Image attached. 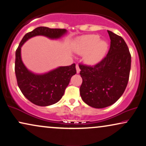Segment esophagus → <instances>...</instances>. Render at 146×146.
<instances>
[{"instance_id": "obj_1", "label": "esophagus", "mask_w": 146, "mask_h": 146, "mask_svg": "<svg viewBox=\"0 0 146 146\" xmlns=\"http://www.w3.org/2000/svg\"><path fill=\"white\" fill-rule=\"evenodd\" d=\"M76 69H77V73H79V72H80V68H79L78 64H77L76 65Z\"/></svg>"}]
</instances>
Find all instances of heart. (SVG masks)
<instances>
[{
	"mask_svg": "<svg viewBox=\"0 0 146 146\" xmlns=\"http://www.w3.org/2000/svg\"><path fill=\"white\" fill-rule=\"evenodd\" d=\"M96 35L84 36L79 40L78 52L81 54L86 53L85 61L89 64L98 63L104 57L108 49V44L100 40Z\"/></svg>",
	"mask_w": 146,
	"mask_h": 146,
	"instance_id": "1",
	"label": "heart"
}]
</instances>
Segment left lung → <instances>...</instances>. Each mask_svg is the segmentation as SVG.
I'll use <instances>...</instances> for the list:
<instances>
[{"instance_id":"8db88e82","label":"left lung","mask_w":146,"mask_h":146,"mask_svg":"<svg viewBox=\"0 0 146 146\" xmlns=\"http://www.w3.org/2000/svg\"><path fill=\"white\" fill-rule=\"evenodd\" d=\"M110 48L94 65L79 64L83 81L79 91L85 104L94 108L111 106L122 96L129 81L131 54L123 38L110 31Z\"/></svg>"}]
</instances>
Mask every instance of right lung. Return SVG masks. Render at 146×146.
Here are the masks:
<instances>
[{"instance_id": "add662e5", "label": "right lung", "mask_w": 146, "mask_h": 146, "mask_svg": "<svg viewBox=\"0 0 146 146\" xmlns=\"http://www.w3.org/2000/svg\"><path fill=\"white\" fill-rule=\"evenodd\" d=\"M66 32L65 29L37 27L23 36L16 50L15 71L17 84L25 98L36 106H50L61 100L71 77L76 74L75 64L59 67L43 75L34 74L23 63L21 57V46L33 36L43 35L50 38H58Z\"/></svg>"}]
</instances>
